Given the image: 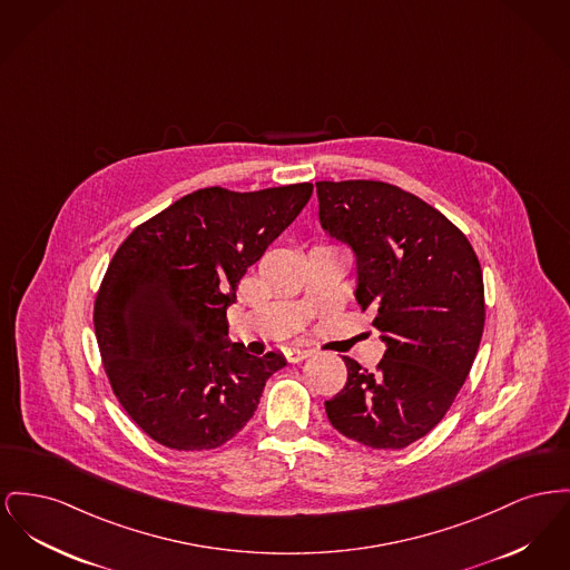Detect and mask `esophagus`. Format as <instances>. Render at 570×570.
I'll return each mask as SVG.
<instances>
[{
  "instance_id": "esophagus-1",
  "label": "esophagus",
  "mask_w": 570,
  "mask_h": 570,
  "mask_svg": "<svg viewBox=\"0 0 570 570\" xmlns=\"http://www.w3.org/2000/svg\"><path fill=\"white\" fill-rule=\"evenodd\" d=\"M284 355H286L288 362H303V360H307L312 355V351L309 348H302V346H293V348H286Z\"/></svg>"
}]
</instances>
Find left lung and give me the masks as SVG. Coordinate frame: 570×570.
<instances>
[{"mask_svg":"<svg viewBox=\"0 0 570 570\" xmlns=\"http://www.w3.org/2000/svg\"><path fill=\"white\" fill-rule=\"evenodd\" d=\"M321 226L357 258L355 297L387 344L374 372L325 402L337 433L401 450L431 433L461 392L484 330L480 261L445 215L381 180L316 183Z\"/></svg>","mask_w":570,"mask_h":570,"instance_id":"8db88e82","label":"left lung"}]
</instances>
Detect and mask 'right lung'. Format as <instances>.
I'll return each instance as SVG.
<instances>
[{"label": "right lung", "mask_w": 570, "mask_h": 570, "mask_svg": "<svg viewBox=\"0 0 570 570\" xmlns=\"http://www.w3.org/2000/svg\"><path fill=\"white\" fill-rule=\"evenodd\" d=\"M312 183L238 194L198 189L139 224L95 302L102 368L122 409L157 443L213 450L252 420L279 353L228 342L226 309L312 196Z\"/></svg>", "instance_id": "obj_1"}]
</instances>
